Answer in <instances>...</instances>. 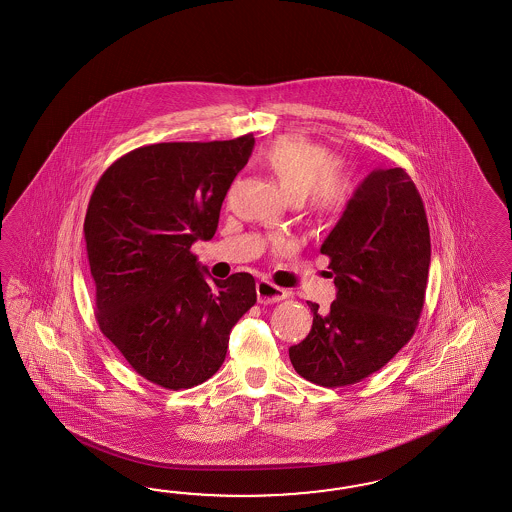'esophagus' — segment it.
<instances>
[{
    "label": "esophagus",
    "instance_id": "obj_1",
    "mask_svg": "<svg viewBox=\"0 0 512 512\" xmlns=\"http://www.w3.org/2000/svg\"><path fill=\"white\" fill-rule=\"evenodd\" d=\"M285 296H287L285 289H281V287L270 283V281H266V279H261V281L257 283V298H259L261 304H274V302L283 300Z\"/></svg>",
    "mask_w": 512,
    "mask_h": 512
}]
</instances>
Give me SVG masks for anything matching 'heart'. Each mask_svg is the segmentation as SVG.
I'll return each mask as SVG.
<instances>
[{
    "label": "heart",
    "mask_w": 512,
    "mask_h": 512,
    "mask_svg": "<svg viewBox=\"0 0 512 512\" xmlns=\"http://www.w3.org/2000/svg\"><path fill=\"white\" fill-rule=\"evenodd\" d=\"M261 161L300 212L315 223L341 216L353 195V182L334 165L332 152L306 137H279L264 150Z\"/></svg>",
    "instance_id": "obj_1"
}]
</instances>
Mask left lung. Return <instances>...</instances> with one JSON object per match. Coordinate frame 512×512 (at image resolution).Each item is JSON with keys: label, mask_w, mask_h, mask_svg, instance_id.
Wrapping results in <instances>:
<instances>
[{"label": "left lung", "mask_w": 512, "mask_h": 512, "mask_svg": "<svg viewBox=\"0 0 512 512\" xmlns=\"http://www.w3.org/2000/svg\"><path fill=\"white\" fill-rule=\"evenodd\" d=\"M338 289L328 313L308 302L313 325L289 349L296 373L321 387H347L381 370L419 325L430 268L424 202L409 174L370 172L326 236Z\"/></svg>", "instance_id": "obj_1"}]
</instances>
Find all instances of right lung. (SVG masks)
<instances>
[{
	"instance_id": "obj_1",
	"label": "right lung",
	"mask_w": 512,
	"mask_h": 512,
	"mask_svg": "<svg viewBox=\"0 0 512 512\" xmlns=\"http://www.w3.org/2000/svg\"><path fill=\"white\" fill-rule=\"evenodd\" d=\"M253 135L161 142L114 161L93 189L84 238L101 332L135 372L171 390L221 368L229 334L257 302L255 279H208L191 246L216 234L219 210Z\"/></svg>"
}]
</instances>
